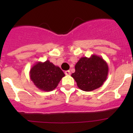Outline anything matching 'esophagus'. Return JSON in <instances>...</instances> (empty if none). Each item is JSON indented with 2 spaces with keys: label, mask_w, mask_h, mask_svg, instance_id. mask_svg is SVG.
<instances>
[{
  "label": "esophagus",
  "mask_w": 133,
  "mask_h": 133,
  "mask_svg": "<svg viewBox=\"0 0 133 133\" xmlns=\"http://www.w3.org/2000/svg\"><path fill=\"white\" fill-rule=\"evenodd\" d=\"M65 75H71V71H65Z\"/></svg>",
  "instance_id": "1"
}]
</instances>
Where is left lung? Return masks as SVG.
Here are the masks:
<instances>
[{
  "label": "left lung",
  "mask_w": 133,
  "mask_h": 133,
  "mask_svg": "<svg viewBox=\"0 0 133 133\" xmlns=\"http://www.w3.org/2000/svg\"><path fill=\"white\" fill-rule=\"evenodd\" d=\"M75 72L71 76L79 89L91 91L104 84L108 75L109 68L102 57L92 55L89 58L82 57L75 66Z\"/></svg>",
  "instance_id": "obj_1"
}]
</instances>
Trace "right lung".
Returning <instances> with one entry per match:
<instances>
[{"instance_id":"add662e5","label":"right lung","mask_w":133,"mask_h":133,"mask_svg":"<svg viewBox=\"0 0 133 133\" xmlns=\"http://www.w3.org/2000/svg\"><path fill=\"white\" fill-rule=\"evenodd\" d=\"M64 76L61 69L49 60L44 62H37L29 71V77L34 85L44 91L54 90Z\"/></svg>"}]
</instances>
